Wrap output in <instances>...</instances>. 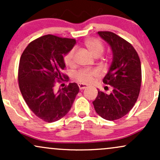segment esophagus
Here are the masks:
<instances>
[{
  "mask_svg": "<svg viewBox=\"0 0 160 160\" xmlns=\"http://www.w3.org/2000/svg\"><path fill=\"white\" fill-rule=\"evenodd\" d=\"M78 86H79V88H80V90H82V89H86V88H87V85H86V84H83V83H79Z\"/></svg>",
  "mask_w": 160,
  "mask_h": 160,
  "instance_id": "obj_1",
  "label": "esophagus"
}]
</instances>
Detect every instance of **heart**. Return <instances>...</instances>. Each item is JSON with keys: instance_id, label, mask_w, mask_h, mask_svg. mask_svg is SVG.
Masks as SVG:
<instances>
[{"instance_id": "heart-1", "label": "heart", "mask_w": 160, "mask_h": 160, "mask_svg": "<svg viewBox=\"0 0 160 160\" xmlns=\"http://www.w3.org/2000/svg\"><path fill=\"white\" fill-rule=\"evenodd\" d=\"M86 47L89 52L94 57H99L104 52V45L100 40L96 38H89L87 39L84 43ZM75 53V49H70L64 56V62L65 65L72 66L74 65V56ZM95 72L94 71L89 69H81L75 73L74 78L80 82V83H89L90 82L94 77Z\"/></svg>"}]
</instances>
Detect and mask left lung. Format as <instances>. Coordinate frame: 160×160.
Masks as SVG:
<instances>
[{
    "label": "left lung",
    "mask_w": 160,
    "mask_h": 160,
    "mask_svg": "<svg viewBox=\"0 0 160 160\" xmlns=\"http://www.w3.org/2000/svg\"><path fill=\"white\" fill-rule=\"evenodd\" d=\"M109 44L113 54L111 65L103 82L112 86L110 94L98 90L92 102L96 113L107 120L122 118L131 111L138 98L141 66L138 55L131 43L111 32H98Z\"/></svg>",
    "instance_id": "8db88e82"
}]
</instances>
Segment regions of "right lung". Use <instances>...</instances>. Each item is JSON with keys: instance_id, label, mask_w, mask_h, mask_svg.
Listing matches in <instances>:
<instances>
[{"instance_id": "1", "label": "right lung", "mask_w": 160, "mask_h": 160, "mask_svg": "<svg viewBox=\"0 0 160 160\" xmlns=\"http://www.w3.org/2000/svg\"><path fill=\"white\" fill-rule=\"evenodd\" d=\"M75 43V39L47 34L31 42L20 58V91L31 111L45 122H56L65 117L79 92L76 82L55 90L56 81L68 80L62 74L65 68L63 56Z\"/></svg>"}]
</instances>
